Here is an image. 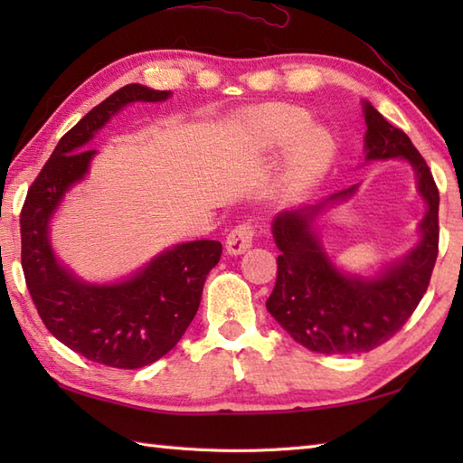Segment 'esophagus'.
<instances>
[{
    "label": "esophagus",
    "mask_w": 463,
    "mask_h": 463,
    "mask_svg": "<svg viewBox=\"0 0 463 463\" xmlns=\"http://www.w3.org/2000/svg\"><path fill=\"white\" fill-rule=\"evenodd\" d=\"M254 226L250 222H242L239 226H234V229L229 232V237H226V252L229 254H242L247 252L252 247V241H254Z\"/></svg>",
    "instance_id": "esophagus-1"
}]
</instances>
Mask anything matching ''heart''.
<instances>
[{"label":"heart","mask_w":463,"mask_h":463,"mask_svg":"<svg viewBox=\"0 0 463 463\" xmlns=\"http://www.w3.org/2000/svg\"><path fill=\"white\" fill-rule=\"evenodd\" d=\"M310 115L297 105L270 103L244 113L242 139L252 151L274 153L290 145L288 175L292 183L310 184L330 165L334 143L322 127L308 125Z\"/></svg>","instance_id":"b5f03b06"}]
</instances>
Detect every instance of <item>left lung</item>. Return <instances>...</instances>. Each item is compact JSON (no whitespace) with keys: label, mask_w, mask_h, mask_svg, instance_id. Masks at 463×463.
<instances>
[{"label":"left lung","mask_w":463,"mask_h":463,"mask_svg":"<svg viewBox=\"0 0 463 463\" xmlns=\"http://www.w3.org/2000/svg\"><path fill=\"white\" fill-rule=\"evenodd\" d=\"M366 161L404 159L416 171L418 191L428 203L420 224L421 241L406 259L373 279L342 274L318 241L314 219L328 204L346 201L356 191L334 193L317 204L284 211L272 221L280 250L277 284L267 310L304 348L318 354L370 352L404 326L428 290L438 259L439 193L424 156L410 137L390 125L364 101Z\"/></svg>","instance_id":"obj_1"}]
</instances>
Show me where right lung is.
Here are the masks:
<instances>
[{
  "mask_svg": "<svg viewBox=\"0 0 463 463\" xmlns=\"http://www.w3.org/2000/svg\"><path fill=\"white\" fill-rule=\"evenodd\" d=\"M169 95L131 83L93 107L59 139L29 186L19 219L22 267L39 317L67 348L103 366L143 368L173 350L199 310L206 274L222 254L219 241L183 242L123 282L87 284L57 262L49 244V219L97 153L87 149L93 135L125 105Z\"/></svg>",
  "mask_w": 463,
  "mask_h": 463,
  "instance_id": "right-lung-1",
  "label": "right lung"
}]
</instances>
